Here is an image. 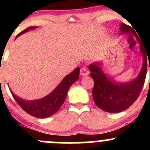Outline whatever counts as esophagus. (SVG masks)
<instances>
[{
	"instance_id": "34e87169",
	"label": "esophagus",
	"mask_w": 150,
	"mask_h": 150,
	"mask_svg": "<svg viewBox=\"0 0 150 150\" xmlns=\"http://www.w3.org/2000/svg\"><path fill=\"white\" fill-rule=\"evenodd\" d=\"M80 74H81V76H86L89 74V71L86 68L82 67L81 69V72H80Z\"/></svg>"
}]
</instances>
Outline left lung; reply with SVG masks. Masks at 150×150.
I'll use <instances>...</instances> for the list:
<instances>
[{
  "label": "left lung",
  "instance_id": "left-lung-1",
  "mask_svg": "<svg viewBox=\"0 0 150 150\" xmlns=\"http://www.w3.org/2000/svg\"><path fill=\"white\" fill-rule=\"evenodd\" d=\"M122 33L134 34L140 45V51L143 55V65L139 75L134 81L128 83L115 82L104 75L99 63L89 65L91 77L94 81L92 95L95 104L107 112H120L131 107L139 96L145 82L147 69L146 52L139 38L133 28L122 23L120 27ZM150 70V65H149Z\"/></svg>",
  "mask_w": 150,
  "mask_h": 150
}]
</instances>
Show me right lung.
Segmentation results:
<instances>
[{"label": "right lung", "mask_w": 150, "mask_h": 150, "mask_svg": "<svg viewBox=\"0 0 150 150\" xmlns=\"http://www.w3.org/2000/svg\"><path fill=\"white\" fill-rule=\"evenodd\" d=\"M35 28H36V27H30L25 29L17 35L16 38L21 35L27 33L28 30H33ZM79 72L80 68L77 67L73 72L67 75L50 94H48L46 97L38 100H24L13 94L11 91H10L16 102L24 111L33 117H38V118H46L53 115L59 110L61 106L65 101L67 93L71 85L78 81L79 78Z\"/></svg>", "instance_id": "obj_1"}]
</instances>
